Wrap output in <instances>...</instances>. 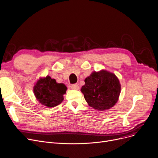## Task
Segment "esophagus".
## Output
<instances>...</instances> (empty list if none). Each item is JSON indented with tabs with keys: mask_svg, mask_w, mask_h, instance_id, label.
Returning <instances> with one entry per match:
<instances>
[{
	"mask_svg": "<svg viewBox=\"0 0 158 158\" xmlns=\"http://www.w3.org/2000/svg\"><path fill=\"white\" fill-rule=\"evenodd\" d=\"M70 87L72 89H74V90H78L79 89V86L78 85V84H73Z\"/></svg>",
	"mask_w": 158,
	"mask_h": 158,
	"instance_id": "1",
	"label": "esophagus"
}]
</instances>
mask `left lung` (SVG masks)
Instances as JSON below:
<instances>
[{
    "mask_svg": "<svg viewBox=\"0 0 158 158\" xmlns=\"http://www.w3.org/2000/svg\"><path fill=\"white\" fill-rule=\"evenodd\" d=\"M84 81L85 85L81 87V91L90 107L103 111L117 103L121 85L114 73L106 70L94 71Z\"/></svg>",
    "mask_w": 158,
    "mask_h": 158,
    "instance_id": "left-lung-1",
    "label": "left lung"
}]
</instances>
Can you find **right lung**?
I'll use <instances>...</instances> for the list:
<instances>
[{"label": "right lung", "mask_w": 158, "mask_h": 158, "mask_svg": "<svg viewBox=\"0 0 158 158\" xmlns=\"http://www.w3.org/2000/svg\"><path fill=\"white\" fill-rule=\"evenodd\" d=\"M66 90L67 87L64 84H58L49 76L40 78L33 87L36 100L48 107H53L61 103Z\"/></svg>", "instance_id": "right-lung-1"}]
</instances>
